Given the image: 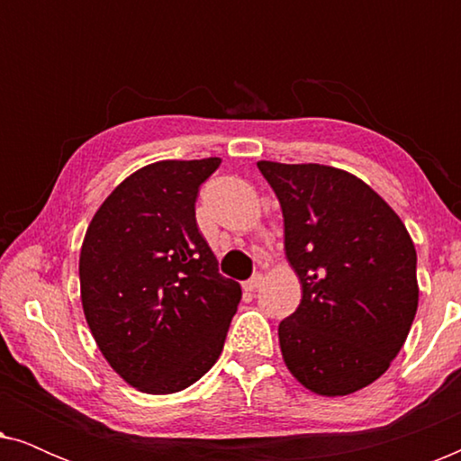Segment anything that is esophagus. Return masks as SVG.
<instances>
[{"label":"esophagus","instance_id":"obj_1","mask_svg":"<svg viewBox=\"0 0 461 461\" xmlns=\"http://www.w3.org/2000/svg\"><path fill=\"white\" fill-rule=\"evenodd\" d=\"M262 283H264V276L262 275H254L249 281L243 283V287H245V292H256V289L260 287Z\"/></svg>","mask_w":461,"mask_h":461}]
</instances>
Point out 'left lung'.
<instances>
[{
	"instance_id": "obj_1",
	"label": "left lung",
	"mask_w": 461,
	"mask_h": 461,
	"mask_svg": "<svg viewBox=\"0 0 461 461\" xmlns=\"http://www.w3.org/2000/svg\"><path fill=\"white\" fill-rule=\"evenodd\" d=\"M281 203L285 254L302 300L279 323L295 380L323 396L375 382L418 311V256L386 201L344 169L258 161Z\"/></svg>"
}]
</instances>
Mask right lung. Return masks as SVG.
Returning <instances> with one entry per match:
<instances>
[{
  "instance_id": "add662e5",
  "label": "right lung",
  "mask_w": 461,
  "mask_h": 461,
  "mask_svg": "<svg viewBox=\"0 0 461 461\" xmlns=\"http://www.w3.org/2000/svg\"><path fill=\"white\" fill-rule=\"evenodd\" d=\"M218 157L157 161L113 191L87 226L81 304L100 352L149 394L185 390L222 352L241 285L220 275L194 201Z\"/></svg>"
}]
</instances>
